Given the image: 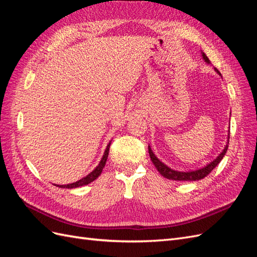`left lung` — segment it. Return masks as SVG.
<instances>
[{
	"mask_svg": "<svg viewBox=\"0 0 257 257\" xmlns=\"http://www.w3.org/2000/svg\"><path fill=\"white\" fill-rule=\"evenodd\" d=\"M201 56H203V59L205 60L206 63H210L208 57L206 56L204 52H201ZM214 71L221 76V73L217 71L216 68H214ZM227 139H229V134H228ZM228 142L229 141H227L226 146H225L223 151L219 155H217L216 159H214L212 162H210L209 164H207L204 167L195 169V170H189V172H179V170H175L173 168L168 167L166 164H164V163L161 162L157 157H155V154L151 150L150 146H148V149H149L150 158H151V161L154 164V166L157 167V169L159 170V173L164 178H167V179H169V180H176V181H196V180H200V179H203L206 176H208L210 173L212 172L213 168L222 161L225 153H226V151H227Z\"/></svg>",
	"mask_w": 257,
	"mask_h": 257,
	"instance_id": "8db88e82",
	"label": "left lung"
}]
</instances>
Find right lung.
<instances>
[{
    "mask_svg": "<svg viewBox=\"0 0 257 257\" xmlns=\"http://www.w3.org/2000/svg\"><path fill=\"white\" fill-rule=\"evenodd\" d=\"M110 144H111V141L109 142V144L107 145L106 149H105V152H104V155L102 160H100L99 164L92 170V172L87 175L85 177L81 178L80 180L76 181V182H73V183H69V184H63V185H60V184H54L59 186V188H62V189H75V188H79V186H82V185H87L91 182H93L95 180L96 178H98V176L102 174V170L103 168L105 167V164H106V161H107V158H108V153H109V147H110Z\"/></svg>",
    "mask_w": 257,
    "mask_h": 257,
    "instance_id": "add662e5",
    "label": "right lung"
}]
</instances>
